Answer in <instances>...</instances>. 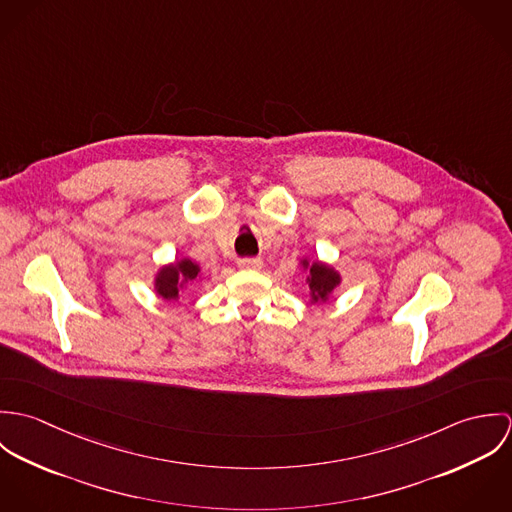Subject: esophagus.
Listing matches in <instances>:
<instances>
[{
    "mask_svg": "<svg viewBox=\"0 0 512 512\" xmlns=\"http://www.w3.org/2000/svg\"><path fill=\"white\" fill-rule=\"evenodd\" d=\"M262 258H240L238 268L242 270H260L262 268Z\"/></svg>",
    "mask_w": 512,
    "mask_h": 512,
    "instance_id": "esophagus-1",
    "label": "esophagus"
}]
</instances>
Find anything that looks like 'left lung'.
Wrapping results in <instances>:
<instances>
[{
  "instance_id": "obj_1",
  "label": "left lung",
  "mask_w": 512,
  "mask_h": 512,
  "mask_svg": "<svg viewBox=\"0 0 512 512\" xmlns=\"http://www.w3.org/2000/svg\"><path fill=\"white\" fill-rule=\"evenodd\" d=\"M301 266L309 270L307 276V284H309V292H311V303H325L329 299V295L333 290L341 284V276L335 268L321 264V262H311L305 258L301 260Z\"/></svg>"
}]
</instances>
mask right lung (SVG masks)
<instances>
[{"mask_svg": "<svg viewBox=\"0 0 512 512\" xmlns=\"http://www.w3.org/2000/svg\"><path fill=\"white\" fill-rule=\"evenodd\" d=\"M201 274L199 264L189 258L177 260L169 266H163L155 276V292L167 301H175L179 297V290H183L189 282L197 280Z\"/></svg>", "mask_w": 512, "mask_h": 512, "instance_id": "obj_1", "label": "right lung"}]
</instances>
